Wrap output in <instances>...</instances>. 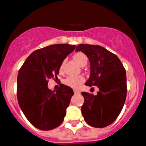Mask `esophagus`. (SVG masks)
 <instances>
[{"mask_svg": "<svg viewBox=\"0 0 146 146\" xmlns=\"http://www.w3.org/2000/svg\"><path fill=\"white\" fill-rule=\"evenodd\" d=\"M80 92L79 91V90H74V93L75 94H79Z\"/></svg>", "mask_w": 146, "mask_h": 146, "instance_id": "34e87169", "label": "esophagus"}]
</instances>
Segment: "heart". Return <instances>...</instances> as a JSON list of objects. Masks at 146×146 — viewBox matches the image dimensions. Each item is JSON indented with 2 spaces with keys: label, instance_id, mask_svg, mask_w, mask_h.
<instances>
[{
  "label": "heart",
  "instance_id": "b5f03b06",
  "mask_svg": "<svg viewBox=\"0 0 146 146\" xmlns=\"http://www.w3.org/2000/svg\"><path fill=\"white\" fill-rule=\"evenodd\" d=\"M73 59L80 65V66H85L87 64L88 58L86 55L82 52H78L75 53L73 56ZM65 64V60L63 61L60 67V70H62L63 69ZM85 78L82 76H68L64 80L63 83L65 85H66L68 87L72 88L77 89L84 83Z\"/></svg>",
  "mask_w": 146,
  "mask_h": 146
}]
</instances>
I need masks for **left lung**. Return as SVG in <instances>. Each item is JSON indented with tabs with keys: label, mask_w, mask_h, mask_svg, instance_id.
Returning a JSON list of instances; mask_svg holds the SVG:
<instances>
[{
	"label": "left lung",
	"mask_w": 146,
	"mask_h": 146,
	"mask_svg": "<svg viewBox=\"0 0 146 146\" xmlns=\"http://www.w3.org/2000/svg\"><path fill=\"white\" fill-rule=\"evenodd\" d=\"M76 50L83 52L90 60V76L86 85L99 88L96 96L82 92V114L90 126L104 128L115 121L125 103V69L116 55L101 46L80 44Z\"/></svg>",
	"instance_id": "obj_1"
}]
</instances>
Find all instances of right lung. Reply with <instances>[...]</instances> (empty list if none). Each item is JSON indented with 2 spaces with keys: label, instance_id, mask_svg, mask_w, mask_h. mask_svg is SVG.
Wrapping results in <instances>:
<instances>
[{
  "label": "right lung",
  "instance_id": "right-lung-1",
  "mask_svg": "<svg viewBox=\"0 0 146 146\" xmlns=\"http://www.w3.org/2000/svg\"><path fill=\"white\" fill-rule=\"evenodd\" d=\"M76 45L56 44L33 52L20 68L17 78V98L25 116L35 128L50 131L63 123L73 95L63 84L56 92L48 88V80L57 75L66 56Z\"/></svg>",
  "mask_w": 146,
  "mask_h": 146
}]
</instances>
